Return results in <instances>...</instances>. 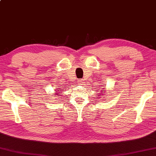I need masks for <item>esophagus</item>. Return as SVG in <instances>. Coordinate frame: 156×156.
Masks as SVG:
<instances>
[{
  "mask_svg": "<svg viewBox=\"0 0 156 156\" xmlns=\"http://www.w3.org/2000/svg\"><path fill=\"white\" fill-rule=\"evenodd\" d=\"M78 83H79V84H81V85H83V83H84L85 82H84V80H83V79H79V80L78 81Z\"/></svg>",
  "mask_w": 156,
  "mask_h": 156,
  "instance_id": "34e87169",
  "label": "esophagus"
}]
</instances>
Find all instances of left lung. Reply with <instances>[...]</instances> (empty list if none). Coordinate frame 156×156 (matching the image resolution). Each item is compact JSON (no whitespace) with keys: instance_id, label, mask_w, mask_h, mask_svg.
Here are the masks:
<instances>
[{"instance_id":"1","label":"left lung","mask_w":156,"mask_h":156,"mask_svg":"<svg viewBox=\"0 0 156 156\" xmlns=\"http://www.w3.org/2000/svg\"><path fill=\"white\" fill-rule=\"evenodd\" d=\"M104 87H105V86H104ZM102 89L105 90V88H102ZM101 93H101V94H100V95H99V94H98V96H102V94H105V91H104V93H102V90H101ZM104 96H106V94H105ZM99 98H100V97H99ZM103 100H105V99H103Z\"/></svg>"}]
</instances>
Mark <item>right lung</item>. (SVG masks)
I'll list each match as a JSON object with an SVG mask.
<instances>
[{
	"label": "right lung",
	"instance_id": "1",
	"mask_svg": "<svg viewBox=\"0 0 156 156\" xmlns=\"http://www.w3.org/2000/svg\"><path fill=\"white\" fill-rule=\"evenodd\" d=\"M65 88H66V87H64V88H63L62 89H61V88H57V89H56V90H55V93L54 94V96L60 95L59 93H62L63 90H66ZM64 91H65V90H64ZM51 95H53V94H51ZM61 95H62V94H61Z\"/></svg>",
	"mask_w": 156,
	"mask_h": 156
}]
</instances>
